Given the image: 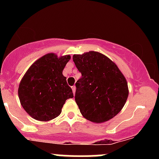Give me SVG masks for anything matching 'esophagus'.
<instances>
[{"label":"esophagus","mask_w":159,"mask_h":159,"mask_svg":"<svg viewBox=\"0 0 159 159\" xmlns=\"http://www.w3.org/2000/svg\"><path fill=\"white\" fill-rule=\"evenodd\" d=\"M71 89H72V91H73V94H75V91H76V87H75V86H72Z\"/></svg>","instance_id":"34e87169"}]
</instances>
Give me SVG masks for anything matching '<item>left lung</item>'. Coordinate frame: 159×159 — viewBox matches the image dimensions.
I'll list each match as a JSON object with an SVG mask.
<instances>
[{
	"label": "left lung",
	"mask_w": 159,
	"mask_h": 159,
	"mask_svg": "<svg viewBox=\"0 0 159 159\" xmlns=\"http://www.w3.org/2000/svg\"><path fill=\"white\" fill-rule=\"evenodd\" d=\"M81 78L75 84V99L81 115L92 122L111 119L124 107L128 83L117 65L96 51L73 55Z\"/></svg>",
	"instance_id": "1"
}]
</instances>
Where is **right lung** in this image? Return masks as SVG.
I'll use <instances>...</instances> for the list:
<instances>
[{
    "label": "right lung",
    "instance_id": "obj_1",
    "mask_svg": "<svg viewBox=\"0 0 159 159\" xmlns=\"http://www.w3.org/2000/svg\"><path fill=\"white\" fill-rule=\"evenodd\" d=\"M70 55L57 57L48 54L27 70L18 89L20 104L27 113L38 121L58 116L65 101L74 97L66 77L62 75Z\"/></svg>",
    "mask_w": 159,
    "mask_h": 159
}]
</instances>
